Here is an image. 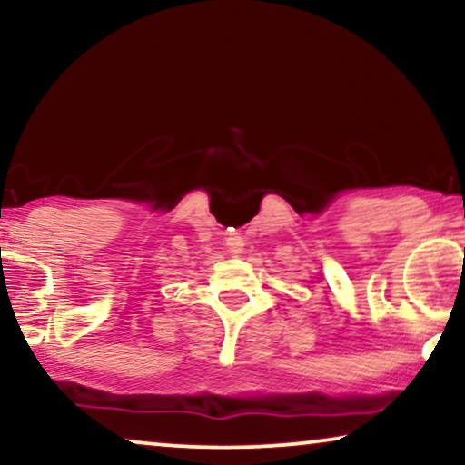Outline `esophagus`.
Listing matches in <instances>:
<instances>
[{"label": "esophagus", "mask_w": 465, "mask_h": 465, "mask_svg": "<svg viewBox=\"0 0 465 465\" xmlns=\"http://www.w3.org/2000/svg\"><path fill=\"white\" fill-rule=\"evenodd\" d=\"M228 247H231L232 253H239L241 250H243V241H241L239 237H231L228 239Z\"/></svg>", "instance_id": "34e87169"}]
</instances>
